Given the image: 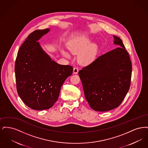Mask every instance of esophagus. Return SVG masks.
<instances>
[{
	"label": "esophagus",
	"instance_id": "1",
	"mask_svg": "<svg viewBox=\"0 0 148 148\" xmlns=\"http://www.w3.org/2000/svg\"><path fill=\"white\" fill-rule=\"evenodd\" d=\"M78 71H79V69L77 68V67H75V68H74L73 69V73H74V74H77Z\"/></svg>",
	"mask_w": 148,
	"mask_h": 148
}]
</instances>
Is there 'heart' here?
I'll return each instance as SVG.
<instances>
[{
  "label": "heart",
  "instance_id": "heart-1",
  "mask_svg": "<svg viewBox=\"0 0 148 148\" xmlns=\"http://www.w3.org/2000/svg\"><path fill=\"white\" fill-rule=\"evenodd\" d=\"M90 39L86 36H79L69 42L68 48L71 53L77 54L78 60L80 63L89 64L92 63L97 56L98 45L95 42L89 43ZM64 56L69 58L70 55L65 51H62Z\"/></svg>",
  "mask_w": 148,
  "mask_h": 148
}]
</instances>
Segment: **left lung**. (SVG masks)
I'll return each mask as SVG.
<instances>
[{
  "label": "left lung",
  "instance_id": "left-lung-1",
  "mask_svg": "<svg viewBox=\"0 0 148 148\" xmlns=\"http://www.w3.org/2000/svg\"><path fill=\"white\" fill-rule=\"evenodd\" d=\"M118 47L99 56L79 71L85 97L95 111L106 112L118 107L129 91L132 66L120 38L113 35Z\"/></svg>",
  "mask_w": 148,
  "mask_h": 148
}]
</instances>
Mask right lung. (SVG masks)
Listing matches in <instances>:
<instances>
[{"label": "right lung", "mask_w": 148, "mask_h": 148, "mask_svg": "<svg viewBox=\"0 0 148 148\" xmlns=\"http://www.w3.org/2000/svg\"><path fill=\"white\" fill-rule=\"evenodd\" d=\"M49 31L45 29L30 33L19 48L15 64L18 95L25 105L35 110L53 106L64 82L73 71L71 65L52 60L38 42Z\"/></svg>", "instance_id": "add662e5"}]
</instances>
